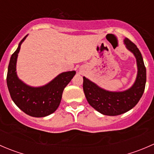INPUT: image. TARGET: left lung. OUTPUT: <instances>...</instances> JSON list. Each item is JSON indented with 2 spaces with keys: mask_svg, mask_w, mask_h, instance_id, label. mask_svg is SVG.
Returning <instances> with one entry per match:
<instances>
[{
  "mask_svg": "<svg viewBox=\"0 0 154 154\" xmlns=\"http://www.w3.org/2000/svg\"><path fill=\"white\" fill-rule=\"evenodd\" d=\"M126 48L134 55L137 65V75L134 83L125 91H112L97 86L83 77V91L90 106L105 116L122 115L133 109L143 94L146 83V68L139 48L128 38L124 39Z\"/></svg>",
  "mask_w": 154,
  "mask_h": 154,
  "instance_id": "1",
  "label": "left lung"
}]
</instances>
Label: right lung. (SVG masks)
Masks as SVG:
<instances>
[{"instance_id":"1","label":"right lung","mask_w":154,"mask_h":154,"mask_svg":"<svg viewBox=\"0 0 154 154\" xmlns=\"http://www.w3.org/2000/svg\"><path fill=\"white\" fill-rule=\"evenodd\" d=\"M26 35L11 56L7 71V83L11 98L17 106L32 117H45L52 114L60 106L64 88L75 75V71L58 74L47 84L33 87L18 78L16 72L17 59Z\"/></svg>"}]
</instances>
